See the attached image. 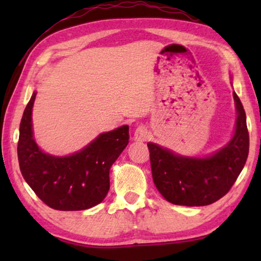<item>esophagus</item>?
I'll return each mask as SVG.
<instances>
[{"instance_id": "1", "label": "esophagus", "mask_w": 261, "mask_h": 261, "mask_svg": "<svg viewBox=\"0 0 261 261\" xmlns=\"http://www.w3.org/2000/svg\"><path fill=\"white\" fill-rule=\"evenodd\" d=\"M149 137V132L145 126H139L134 132L135 141H146Z\"/></svg>"}]
</instances>
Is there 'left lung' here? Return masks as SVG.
<instances>
[{
    "label": "left lung",
    "instance_id": "1",
    "mask_svg": "<svg viewBox=\"0 0 261 261\" xmlns=\"http://www.w3.org/2000/svg\"><path fill=\"white\" fill-rule=\"evenodd\" d=\"M237 121L226 146L206 156H185L154 142H148L152 177L167 202L202 206L219 201L237 180L248 156L249 137L246 113L233 91Z\"/></svg>",
    "mask_w": 261,
    "mask_h": 261
}]
</instances>
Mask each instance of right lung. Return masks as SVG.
<instances>
[{
	"mask_svg": "<svg viewBox=\"0 0 261 261\" xmlns=\"http://www.w3.org/2000/svg\"><path fill=\"white\" fill-rule=\"evenodd\" d=\"M35 96L34 90L21 119L17 142L19 165L24 180L52 209L73 212L97 205L108 194L110 167L128 145L129 127L124 124L99 134L70 155L48 154L34 139L32 110Z\"/></svg>",
	"mask_w": 261,
	"mask_h": 261,
	"instance_id": "add662e5",
	"label": "right lung"
}]
</instances>
